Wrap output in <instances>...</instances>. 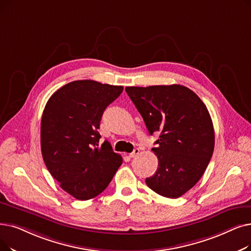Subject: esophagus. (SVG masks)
I'll use <instances>...</instances> for the list:
<instances>
[{
	"mask_svg": "<svg viewBox=\"0 0 251 251\" xmlns=\"http://www.w3.org/2000/svg\"><path fill=\"white\" fill-rule=\"evenodd\" d=\"M140 152V151H139V149H134V151H132V152H130L129 154V157L130 158H134V157H136L138 154Z\"/></svg>",
	"mask_w": 251,
	"mask_h": 251,
	"instance_id": "34e87169",
	"label": "esophagus"
}]
</instances>
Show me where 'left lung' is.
Returning <instances> with one entry per match:
<instances>
[{"mask_svg":"<svg viewBox=\"0 0 251 251\" xmlns=\"http://www.w3.org/2000/svg\"><path fill=\"white\" fill-rule=\"evenodd\" d=\"M151 135L160 133L151 151L158 169L148 187L176 199L191 190L204 174L214 150V129L206 105L182 85L126 87Z\"/></svg>","mask_w":251,"mask_h":251,"instance_id":"obj_1","label":"left lung"}]
</instances>
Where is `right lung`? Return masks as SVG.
Masks as SVG:
<instances>
[{
    "label": "right lung",
    "mask_w": 251,
    "mask_h": 251,
    "mask_svg": "<svg viewBox=\"0 0 251 251\" xmlns=\"http://www.w3.org/2000/svg\"><path fill=\"white\" fill-rule=\"evenodd\" d=\"M122 91V86L74 81L46 103L41 121L42 156L60 188L75 199L99 196L122 164L108 141L99 146L102 114Z\"/></svg>",
    "instance_id": "obj_1"
}]
</instances>
